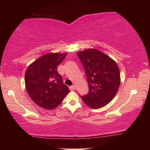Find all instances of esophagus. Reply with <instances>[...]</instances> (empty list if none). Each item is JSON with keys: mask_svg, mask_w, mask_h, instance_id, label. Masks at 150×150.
<instances>
[{"mask_svg": "<svg viewBox=\"0 0 150 150\" xmlns=\"http://www.w3.org/2000/svg\"><path fill=\"white\" fill-rule=\"evenodd\" d=\"M69 88V89L71 90V91H72V90H74L76 89V86L75 85H71Z\"/></svg>", "mask_w": 150, "mask_h": 150, "instance_id": "1", "label": "esophagus"}]
</instances>
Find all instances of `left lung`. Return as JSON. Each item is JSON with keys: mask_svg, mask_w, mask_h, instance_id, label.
I'll return each instance as SVG.
<instances>
[{"mask_svg": "<svg viewBox=\"0 0 150 150\" xmlns=\"http://www.w3.org/2000/svg\"><path fill=\"white\" fill-rule=\"evenodd\" d=\"M85 71L89 93L81 96L92 108H99L113 99L120 85V69L109 57L96 50L87 49L77 52Z\"/></svg>", "mask_w": 150, "mask_h": 150, "instance_id": "left-lung-1", "label": "left lung"}]
</instances>
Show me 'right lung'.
I'll return each mask as SVG.
<instances>
[{
	"label": "right lung",
	"instance_id": "obj_1",
	"mask_svg": "<svg viewBox=\"0 0 150 150\" xmlns=\"http://www.w3.org/2000/svg\"><path fill=\"white\" fill-rule=\"evenodd\" d=\"M67 53H48L35 61L26 69L25 86L35 103L46 109L58 106L69 92L57 67Z\"/></svg>",
	"mask_w": 150,
	"mask_h": 150
}]
</instances>
